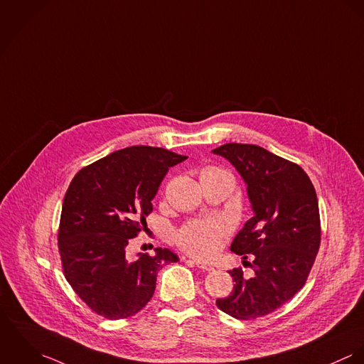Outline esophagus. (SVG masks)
<instances>
[{
  "label": "esophagus",
  "mask_w": 364,
  "mask_h": 364,
  "mask_svg": "<svg viewBox=\"0 0 364 364\" xmlns=\"http://www.w3.org/2000/svg\"><path fill=\"white\" fill-rule=\"evenodd\" d=\"M188 261L196 264L198 268H201L203 271H213V265H210V264H208L205 261H201V259H188Z\"/></svg>",
  "instance_id": "esophagus-1"
}]
</instances>
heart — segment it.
<instances>
[{"instance_id": "heart-1", "label": "heart", "mask_w": 364, "mask_h": 364, "mask_svg": "<svg viewBox=\"0 0 364 364\" xmlns=\"http://www.w3.org/2000/svg\"><path fill=\"white\" fill-rule=\"evenodd\" d=\"M215 174H229L225 170L206 166L201 170L200 177L215 176ZM228 233V225L222 219H208V220H193L183 226L176 233V242L187 252L208 258L218 252L220 242Z\"/></svg>"}]
</instances>
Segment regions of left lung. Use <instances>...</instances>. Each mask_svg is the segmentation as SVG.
<instances>
[{"mask_svg":"<svg viewBox=\"0 0 364 364\" xmlns=\"http://www.w3.org/2000/svg\"><path fill=\"white\" fill-rule=\"evenodd\" d=\"M212 152L240 173L254 212L230 245L245 259L252 254L254 275L230 271L233 291L216 306L237 320H254L279 309L307 281L321 242L318 200L299 164L261 146L233 142Z\"/></svg>","mask_w":364,"mask_h":364,"instance_id":"left-lung-1","label":"left lung"}]
</instances>
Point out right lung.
Instances as JSON below:
<instances>
[{
    "mask_svg": "<svg viewBox=\"0 0 364 364\" xmlns=\"http://www.w3.org/2000/svg\"><path fill=\"white\" fill-rule=\"evenodd\" d=\"M155 146H129L81 168L63 202L58 251L65 279L96 314L122 320L152 299L158 271L178 257L167 248L129 261L125 248L152 212L168 167L186 161Z\"/></svg>",
    "mask_w": 364,
    "mask_h": 364,
    "instance_id": "obj_1",
    "label": "right lung"
}]
</instances>
